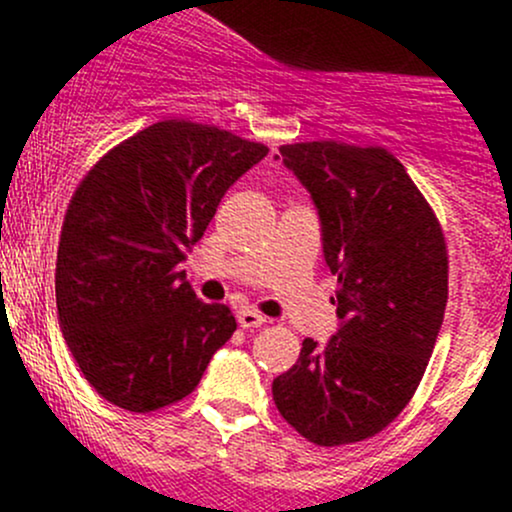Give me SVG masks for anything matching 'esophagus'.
<instances>
[{"instance_id": "esophagus-1", "label": "esophagus", "mask_w": 512, "mask_h": 512, "mask_svg": "<svg viewBox=\"0 0 512 512\" xmlns=\"http://www.w3.org/2000/svg\"><path fill=\"white\" fill-rule=\"evenodd\" d=\"M264 322H267V317H264L262 313H257V310H252V308L238 310V325L243 327V330H252V327H262Z\"/></svg>"}]
</instances>
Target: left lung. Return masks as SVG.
<instances>
[{"mask_svg":"<svg viewBox=\"0 0 512 512\" xmlns=\"http://www.w3.org/2000/svg\"><path fill=\"white\" fill-rule=\"evenodd\" d=\"M313 197L337 274L339 330L274 378L279 414L322 448L383 431L424 378L448 303V245L431 204L383 146L279 149Z\"/></svg>","mask_w":512,"mask_h":512,"instance_id":"1","label":"left lung"}]
</instances>
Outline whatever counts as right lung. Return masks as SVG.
I'll list each match as a JSON object with an SVG mask.
<instances>
[{
	"mask_svg": "<svg viewBox=\"0 0 512 512\" xmlns=\"http://www.w3.org/2000/svg\"><path fill=\"white\" fill-rule=\"evenodd\" d=\"M269 149L226 129L163 120L110 149L64 214L57 315L88 385L115 407L156 411L202 380L236 332L199 301L180 262L240 175Z\"/></svg>",
	"mask_w": 512,
	"mask_h": 512,
	"instance_id": "obj_1",
	"label": "right lung"
}]
</instances>
